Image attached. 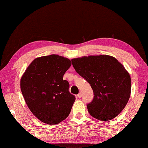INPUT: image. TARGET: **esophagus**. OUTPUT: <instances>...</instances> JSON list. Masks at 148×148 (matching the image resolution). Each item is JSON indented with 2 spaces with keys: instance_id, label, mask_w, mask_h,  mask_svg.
Returning a JSON list of instances; mask_svg holds the SVG:
<instances>
[{
  "instance_id": "34e87169",
  "label": "esophagus",
  "mask_w": 148,
  "mask_h": 148,
  "mask_svg": "<svg viewBox=\"0 0 148 148\" xmlns=\"http://www.w3.org/2000/svg\"><path fill=\"white\" fill-rule=\"evenodd\" d=\"M82 93H81V92H79V94H78L77 95V97H78V98H81V97H82Z\"/></svg>"
}]
</instances>
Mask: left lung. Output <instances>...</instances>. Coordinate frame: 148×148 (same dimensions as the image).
Returning <instances> with one entry per match:
<instances>
[{
    "label": "left lung",
    "mask_w": 148,
    "mask_h": 148,
    "mask_svg": "<svg viewBox=\"0 0 148 148\" xmlns=\"http://www.w3.org/2000/svg\"><path fill=\"white\" fill-rule=\"evenodd\" d=\"M71 62L77 73L93 90V99L87 105L90 115L101 121L116 117L130 96V77L123 66L108 55L72 59Z\"/></svg>",
    "instance_id": "1"
}]
</instances>
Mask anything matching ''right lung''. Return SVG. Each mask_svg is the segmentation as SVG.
<instances>
[{"label": "right lung", "mask_w": 148, "mask_h": 148, "mask_svg": "<svg viewBox=\"0 0 148 148\" xmlns=\"http://www.w3.org/2000/svg\"><path fill=\"white\" fill-rule=\"evenodd\" d=\"M71 61L52 54L36 58L21 79V90L29 109L41 121L56 125L68 116L75 96L63 75Z\"/></svg>", "instance_id": "1"}]
</instances>
